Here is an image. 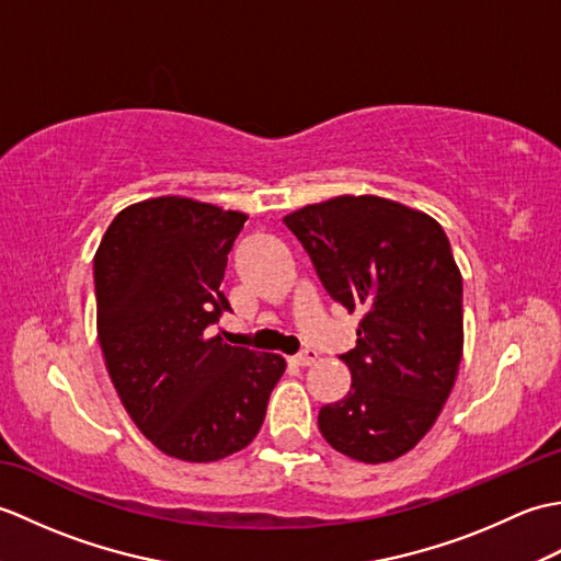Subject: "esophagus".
<instances>
[{
    "label": "esophagus",
    "instance_id": "esophagus-1",
    "mask_svg": "<svg viewBox=\"0 0 561 561\" xmlns=\"http://www.w3.org/2000/svg\"><path fill=\"white\" fill-rule=\"evenodd\" d=\"M316 359H318V352H316V350H304V352L296 354L291 362H294L296 366H311Z\"/></svg>",
    "mask_w": 561,
    "mask_h": 561
}]
</instances>
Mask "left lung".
Listing matches in <instances>:
<instances>
[{"mask_svg":"<svg viewBox=\"0 0 561 561\" xmlns=\"http://www.w3.org/2000/svg\"><path fill=\"white\" fill-rule=\"evenodd\" d=\"M325 291L359 313L340 359L352 388L318 414L328 444L359 462L412 450L444 410L462 356V277L428 214L376 195H340L284 217Z\"/></svg>","mask_w":561,"mask_h":561,"instance_id":"1","label":"left lung"}]
</instances>
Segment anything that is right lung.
<instances>
[{
    "mask_svg": "<svg viewBox=\"0 0 561 561\" xmlns=\"http://www.w3.org/2000/svg\"><path fill=\"white\" fill-rule=\"evenodd\" d=\"M243 211L165 195L125 207L93 257L96 325L113 386L161 453L214 462L260 432L279 354L211 337L231 311L221 294L226 255Z\"/></svg>",
    "mask_w": 561,
    "mask_h": 561,
    "instance_id": "add662e5",
    "label": "right lung"
}]
</instances>
